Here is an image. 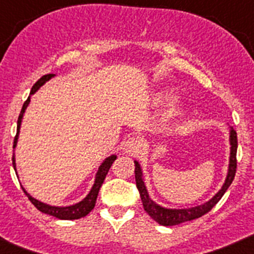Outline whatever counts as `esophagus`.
<instances>
[{
    "mask_svg": "<svg viewBox=\"0 0 254 254\" xmlns=\"http://www.w3.org/2000/svg\"><path fill=\"white\" fill-rule=\"evenodd\" d=\"M141 149V141L136 137H132L127 140L123 145V151L127 155H134L137 154Z\"/></svg>",
    "mask_w": 254,
    "mask_h": 254,
    "instance_id": "obj_1",
    "label": "esophagus"
}]
</instances>
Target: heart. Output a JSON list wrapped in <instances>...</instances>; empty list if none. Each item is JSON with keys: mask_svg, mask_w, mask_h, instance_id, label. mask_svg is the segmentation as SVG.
<instances>
[{"mask_svg": "<svg viewBox=\"0 0 254 254\" xmlns=\"http://www.w3.org/2000/svg\"><path fill=\"white\" fill-rule=\"evenodd\" d=\"M177 96H178V91L173 87H161L152 94V104L155 107L168 105L160 117V123L163 126L170 125L185 114L187 105L186 103L176 100Z\"/></svg>", "mask_w": 254, "mask_h": 254, "instance_id": "heart-1", "label": "heart"}]
</instances>
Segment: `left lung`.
Instances as JSON below:
<instances>
[{"instance_id":"obj_1","label":"left lung","mask_w":254,"mask_h":254,"mask_svg":"<svg viewBox=\"0 0 254 254\" xmlns=\"http://www.w3.org/2000/svg\"><path fill=\"white\" fill-rule=\"evenodd\" d=\"M229 145H230V154H229V165H228V173H226L225 181L224 185L221 186L219 190L214 196L211 197L208 201L201 203V205L193 206V207L187 208H169L160 206L155 201H152L150 197L149 192H147L146 185H145V178H143L142 168H141L140 163L137 160L134 161V179H136V186H137L138 190H140L141 201L145 211L150 215L151 219H154L156 223L164 226H172L178 225V224L186 223V221H190V220L198 219L202 215L207 214L211 208L214 207L220 198L224 196L230 185H232L233 179L235 177V170H237V132L233 129V127L229 128Z\"/></svg>"}]
</instances>
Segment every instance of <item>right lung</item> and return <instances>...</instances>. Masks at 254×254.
<instances>
[{
  "label": "right lung",
  "mask_w": 254,
  "mask_h": 254,
  "mask_svg": "<svg viewBox=\"0 0 254 254\" xmlns=\"http://www.w3.org/2000/svg\"><path fill=\"white\" fill-rule=\"evenodd\" d=\"M56 75H46L43 76L42 78H39L37 82L34 84V86L31 87V91H30V95L29 98L26 99V102L24 103L21 108V112H20V116H19V120H17V132H16V137L13 140V149H16L17 146V141H19V134H20V128H21V123H22V118H24V114H25L26 108L28 105L30 104V99H31V95L33 94L37 93L39 90L40 87L43 86L47 81H49L51 78L55 77ZM117 159V155H111V156H108L105 158L104 160L102 161V164L99 165L98 170L95 173V178H94V183L91 186L90 190H89V193L84 197V198L80 201V202H76L73 205H69V206H52L48 205V203H44L39 199L34 198V197L31 196L30 193L26 192V190L22 187V190L25 192V194L28 196V198L30 199V202L35 206L39 211L44 212L47 215H51V216H55L57 219L61 220H77V219H81V217L86 216L89 212L94 208L96 202V197H98V193H99V190L102 187L103 182H104L105 176L108 174V170L111 169L112 164L113 161ZM12 165H13V169L16 170V158H15V154L12 156Z\"/></svg>",
  "instance_id": "right-lung-1"
}]
</instances>
